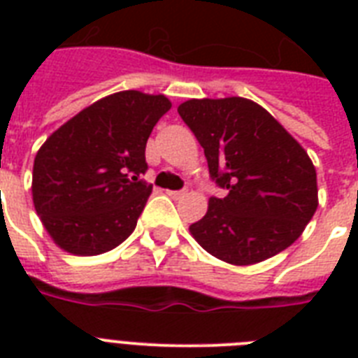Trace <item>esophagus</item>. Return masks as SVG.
<instances>
[{
    "mask_svg": "<svg viewBox=\"0 0 358 358\" xmlns=\"http://www.w3.org/2000/svg\"><path fill=\"white\" fill-rule=\"evenodd\" d=\"M167 195L171 196V199H174V201H176V199H180V196L185 195V191H167Z\"/></svg>",
    "mask_w": 358,
    "mask_h": 358,
    "instance_id": "esophagus-1",
    "label": "esophagus"
}]
</instances>
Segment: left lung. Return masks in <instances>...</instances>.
<instances>
[{"mask_svg":"<svg viewBox=\"0 0 358 358\" xmlns=\"http://www.w3.org/2000/svg\"><path fill=\"white\" fill-rule=\"evenodd\" d=\"M178 113L204 148L223 199L189 227L202 249L232 266L258 264L294 243L317 210L316 169L306 150L252 100L202 98Z\"/></svg>","mask_w":358,"mask_h":358,"instance_id":"left-lung-1","label":"left lung"}]
</instances>
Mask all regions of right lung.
<instances>
[{
    "label": "right lung",
    "mask_w": 358,
    "mask_h": 358,
    "mask_svg": "<svg viewBox=\"0 0 358 358\" xmlns=\"http://www.w3.org/2000/svg\"><path fill=\"white\" fill-rule=\"evenodd\" d=\"M171 102L120 91L55 129L33 165V204L55 245L78 256L115 249L135 230L152 185L146 141Z\"/></svg>",
    "instance_id": "1"
}]
</instances>
